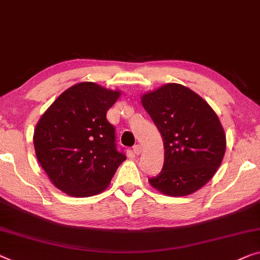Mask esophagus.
Wrapping results in <instances>:
<instances>
[{"instance_id": "esophagus-1", "label": "esophagus", "mask_w": 260, "mask_h": 260, "mask_svg": "<svg viewBox=\"0 0 260 260\" xmlns=\"http://www.w3.org/2000/svg\"><path fill=\"white\" fill-rule=\"evenodd\" d=\"M133 151H134V153L135 155H139V153H141V151H142V148H141V145L139 144H136V145H134V148H133Z\"/></svg>"}]
</instances>
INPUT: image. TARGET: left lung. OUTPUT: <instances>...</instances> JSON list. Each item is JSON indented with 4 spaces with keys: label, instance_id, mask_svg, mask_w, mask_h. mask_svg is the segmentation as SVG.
Wrapping results in <instances>:
<instances>
[{
    "label": "left lung",
    "instance_id": "obj_1",
    "mask_svg": "<svg viewBox=\"0 0 260 260\" xmlns=\"http://www.w3.org/2000/svg\"><path fill=\"white\" fill-rule=\"evenodd\" d=\"M159 130L164 164L149 182L168 196H187L204 186L223 160L226 138L212 108L186 86L169 83L142 96Z\"/></svg>",
    "mask_w": 260,
    "mask_h": 260
}]
</instances>
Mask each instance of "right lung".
<instances>
[{"instance_id": "1", "label": "right lung", "mask_w": 260, "mask_h": 260, "mask_svg": "<svg viewBox=\"0 0 260 260\" xmlns=\"http://www.w3.org/2000/svg\"><path fill=\"white\" fill-rule=\"evenodd\" d=\"M119 95L118 90L82 82L61 93L37 123L36 157L64 193L89 197L102 192L126 159L117 149L115 126L107 119Z\"/></svg>"}]
</instances>
